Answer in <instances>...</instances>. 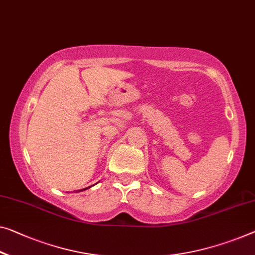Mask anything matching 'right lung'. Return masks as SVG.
<instances>
[{"label":"right lung","instance_id":"add662e5","mask_svg":"<svg viewBox=\"0 0 255 255\" xmlns=\"http://www.w3.org/2000/svg\"><path fill=\"white\" fill-rule=\"evenodd\" d=\"M88 188H90V187H88ZM88 188H85V189H81V190H77V193H80V191H83V190H87Z\"/></svg>","mask_w":255,"mask_h":255}]
</instances>
